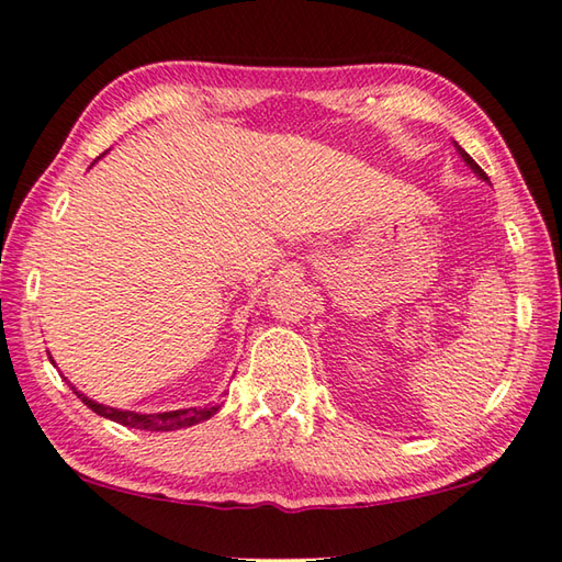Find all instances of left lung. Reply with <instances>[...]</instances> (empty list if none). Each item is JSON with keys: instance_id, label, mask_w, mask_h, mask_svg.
Instances as JSON below:
<instances>
[{"instance_id": "left-lung-1", "label": "left lung", "mask_w": 562, "mask_h": 562, "mask_svg": "<svg viewBox=\"0 0 562 562\" xmlns=\"http://www.w3.org/2000/svg\"><path fill=\"white\" fill-rule=\"evenodd\" d=\"M459 155H462V159H464V161H467V165H469V167H472V169H474V171H476V175H479V177H482V179H488V177H486V175H484V169H482V167H479V165H476V161H474V159H472V157H469V155H467V151H464V149H459Z\"/></svg>"}]
</instances>
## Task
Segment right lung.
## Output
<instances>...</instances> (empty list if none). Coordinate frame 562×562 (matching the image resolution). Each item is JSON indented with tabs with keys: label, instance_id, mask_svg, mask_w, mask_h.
Masks as SVG:
<instances>
[{
	"label": "right lung",
	"instance_id": "1",
	"mask_svg": "<svg viewBox=\"0 0 562 562\" xmlns=\"http://www.w3.org/2000/svg\"><path fill=\"white\" fill-rule=\"evenodd\" d=\"M74 387V385H70ZM76 391V387H74ZM76 395L83 401L90 411L98 413L100 417H108L112 423H120L125 427H135V430H149V432H169V430H179V427H191L196 423L209 420L211 415L218 413V407H187V411H169V413H155V415H139L132 411H117V407H105L95 401H90L83 393Z\"/></svg>",
	"mask_w": 562,
	"mask_h": 562
}]
</instances>
